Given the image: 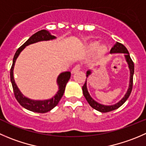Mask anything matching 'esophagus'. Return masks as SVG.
<instances>
[{"label": "esophagus", "instance_id": "obj_1", "mask_svg": "<svg viewBox=\"0 0 146 146\" xmlns=\"http://www.w3.org/2000/svg\"><path fill=\"white\" fill-rule=\"evenodd\" d=\"M80 70V65H76V66H75L74 68H73V69H72V70H71V73H76V72H78V70Z\"/></svg>", "mask_w": 146, "mask_h": 146}]
</instances>
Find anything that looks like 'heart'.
Masks as SVG:
<instances>
[{
	"label": "heart",
	"instance_id": "obj_1",
	"mask_svg": "<svg viewBox=\"0 0 146 146\" xmlns=\"http://www.w3.org/2000/svg\"><path fill=\"white\" fill-rule=\"evenodd\" d=\"M98 45L99 43L96 41L90 42V43L87 45L86 49L89 53H93L97 50V53H96L97 57L98 58H101L106 56L108 52V48L106 46H100L98 47Z\"/></svg>",
	"mask_w": 146,
	"mask_h": 146
}]
</instances>
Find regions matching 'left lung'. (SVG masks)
<instances>
[{
  "mask_svg": "<svg viewBox=\"0 0 146 146\" xmlns=\"http://www.w3.org/2000/svg\"><path fill=\"white\" fill-rule=\"evenodd\" d=\"M111 53H124V56H125V58L126 60V62L128 63V68H129L130 70V83H129V87H128V90H127V93H125V96L120 100L118 103H115V104L112 105V106H105V105L100 104L98 103V102H96V100H93L91 98V96L89 94L88 91L87 86H86V80L85 82L84 85H83V93L84 95L85 98H86V100L88 101V103H89L90 106H91L93 108L96 109V111H98L101 113H108L110 112V111H112L115 110V109L118 108L119 107H121L124 103L127 100V99L128 98V97L131 95V91H132L133 88V73H134V63L133 62L132 59L131 58V56H130L129 53H128V50H127L126 48L123 46V44L120 43H116L115 45H114L113 47L111 48ZM91 74V71L90 70H88L87 73H86V77L88 78V76H89V75Z\"/></svg>",
  "mask_w": 146,
  "mask_h": 146,
  "instance_id": "left-lung-1",
  "label": "left lung"
}]
</instances>
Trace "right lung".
Here are the masks:
<instances>
[{
	"label": "right lung",
	"instance_id": "right-lung-1",
	"mask_svg": "<svg viewBox=\"0 0 146 146\" xmlns=\"http://www.w3.org/2000/svg\"><path fill=\"white\" fill-rule=\"evenodd\" d=\"M55 38H56V36L50 35V33L46 31V30H41L40 31H38L37 33L33 34L31 37H30V38L17 50L13 57V64L12 66H11L10 75H11V83H12L14 95H15V98L18 100V103H20V105L22 106L23 108H25V109L28 110V111L35 113H44L48 112L50 110H52L53 108L56 107L58 103H59L60 99H61L63 93H64L66 86L70 78V72H63V73H61L59 75L57 78V83L58 85L59 90L56 94V96H53L52 98L44 100H31V99L25 97L21 93V91H20L15 83L13 78V68L15 60H16L17 58L19 56L20 53L28 45L37 43V42L39 41H43V40H53V39Z\"/></svg>",
	"mask_w": 146,
	"mask_h": 146
}]
</instances>
